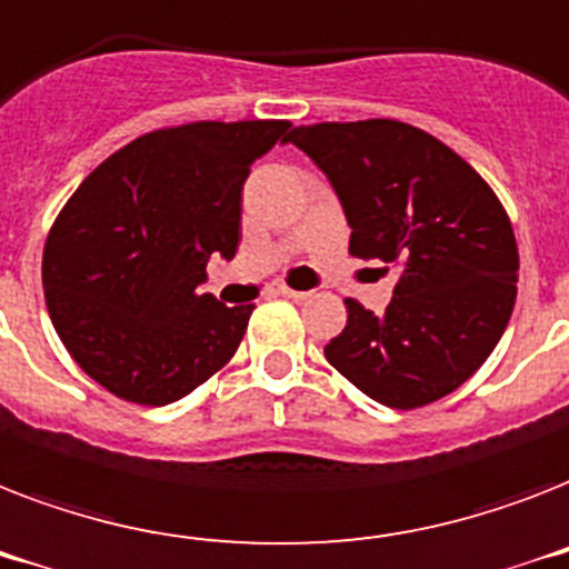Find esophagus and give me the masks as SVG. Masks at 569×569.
<instances>
[{"instance_id":"1","label":"esophagus","mask_w":569,"mask_h":569,"mask_svg":"<svg viewBox=\"0 0 569 569\" xmlns=\"http://www.w3.org/2000/svg\"><path fill=\"white\" fill-rule=\"evenodd\" d=\"M279 293L288 299H297V302H302V299L311 297V290H293V288H288V284H279Z\"/></svg>"}]
</instances>
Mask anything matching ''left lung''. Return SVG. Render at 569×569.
<instances>
[{
    "instance_id": "left-lung-1",
    "label": "left lung",
    "mask_w": 569,
    "mask_h": 569,
    "mask_svg": "<svg viewBox=\"0 0 569 569\" xmlns=\"http://www.w3.org/2000/svg\"><path fill=\"white\" fill-rule=\"evenodd\" d=\"M329 176L352 226L349 256L399 270L385 313L347 299L326 358L399 411L449 397L488 361L517 299V240L488 181L399 120L313 122L288 138Z\"/></svg>"
}]
</instances>
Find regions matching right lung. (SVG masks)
<instances>
[{"mask_svg": "<svg viewBox=\"0 0 569 569\" xmlns=\"http://www.w3.org/2000/svg\"><path fill=\"white\" fill-rule=\"evenodd\" d=\"M288 120L188 122L104 158L54 217L43 293L58 338L108 393L170 406L238 352L256 306L199 293L213 252L234 256L249 163Z\"/></svg>", "mask_w": 569, "mask_h": 569, "instance_id": "add662e5", "label": "right lung"}]
</instances>
